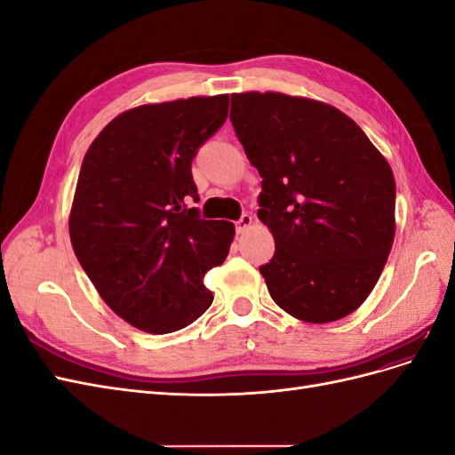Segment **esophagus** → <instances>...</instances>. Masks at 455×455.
Masks as SVG:
<instances>
[{"label": "esophagus", "mask_w": 455, "mask_h": 455, "mask_svg": "<svg viewBox=\"0 0 455 455\" xmlns=\"http://www.w3.org/2000/svg\"><path fill=\"white\" fill-rule=\"evenodd\" d=\"M251 224H252V216L251 214H243L235 222V229H237V233H243Z\"/></svg>", "instance_id": "34e87169"}]
</instances>
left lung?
<instances>
[{
	"label": "left lung",
	"mask_w": 455,
	"mask_h": 455,
	"mask_svg": "<svg viewBox=\"0 0 455 455\" xmlns=\"http://www.w3.org/2000/svg\"><path fill=\"white\" fill-rule=\"evenodd\" d=\"M229 119L261 176L258 218L275 239L259 266L275 304L332 323L376 286L395 237V178L356 123L324 102L231 94Z\"/></svg>",
	"instance_id": "left-lung-1"
}]
</instances>
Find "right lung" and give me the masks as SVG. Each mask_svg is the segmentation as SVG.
I'll return each mask as SVG.
<instances>
[{"instance_id": "1", "label": "right lung", "mask_w": 455, "mask_h": 455, "mask_svg": "<svg viewBox=\"0 0 455 455\" xmlns=\"http://www.w3.org/2000/svg\"><path fill=\"white\" fill-rule=\"evenodd\" d=\"M229 96L146 104L117 116L81 163L70 214L74 252L106 304L151 334L211 307L203 279L224 264L235 228L203 220L191 161L224 125Z\"/></svg>"}]
</instances>
